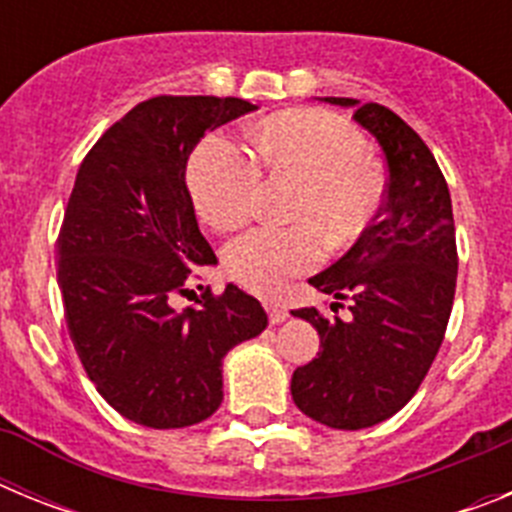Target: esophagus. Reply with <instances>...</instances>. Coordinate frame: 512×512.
<instances>
[{"instance_id":"1","label":"esophagus","mask_w":512,"mask_h":512,"mask_svg":"<svg viewBox=\"0 0 512 512\" xmlns=\"http://www.w3.org/2000/svg\"><path fill=\"white\" fill-rule=\"evenodd\" d=\"M266 310H269L271 325H279V323H284V320L289 318L287 307L279 305V302H266Z\"/></svg>"}]
</instances>
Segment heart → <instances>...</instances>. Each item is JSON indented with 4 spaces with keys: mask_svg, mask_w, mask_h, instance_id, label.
Wrapping results in <instances>:
<instances>
[{
    "mask_svg": "<svg viewBox=\"0 0 512 512\" xmlns=\"http://www.w3.org/2000/svg\"><path fill=\"white\" fill-rule=\"evenodd\" d=\"M256 156L228 133H212L192 153L187 184L200 217L233 230L251 217L261 166L300 179L287 228L248 230L225 248L230 277L274 295L287 279L315 269L328 243L343 248L366 230L382 202V176L364 158V138L343 117L323 110L284 112L253 135Z\"/></svg>",
    "mask_w": 512,
    "mask_h": 512,
    "instance_id": "1",
    "label": "heart"
}]
</instances>
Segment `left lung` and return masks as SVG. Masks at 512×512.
Instances as JSON below:
<instances>
[{"mask_svg": "<svg viewBox=\"0 0 512 512\" xmlns=\"http://www.w3.org/2000/svg\"><path fill=\"white\" fill-rule=\"evenodd\" d=\"M325 102L356 107L354 120L377 138L390 176L374 223L310 279L336 297L333 312L346 300L351 320L292 310L320 336L318 359L292 374V400L328 428L359 431L392 418L418 392L449 325L459 256L449 187L423 138L384 104Z\"/></svg>", "mask_w": 512, "mask_h": 512, "instance_id": "1", "label": "left lung"}]
</instances>
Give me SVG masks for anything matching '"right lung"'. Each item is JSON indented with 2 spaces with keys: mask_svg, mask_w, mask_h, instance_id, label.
Instances as JSON below:
<instances>
[{
  "mask_svg": "<svg viewBox=\"0 0 512 512\" xmlns=\"http://www.w3.org/2000/svg\"><path fill=\"white\" fill-rule=\"evenodd\" d=\"M256 110L238 97H153L135 104L81 161L58 233L66 325L99 395L148 428H184L223 402V356L266 328L235 284L176 310L217 264L187 189L207 130Z\"/></svg>",
  "mask_w": 512,
  "mask_h": 512,
  "instance_id": "obj_1",
  "label": "right lung"
}]
</instances>
